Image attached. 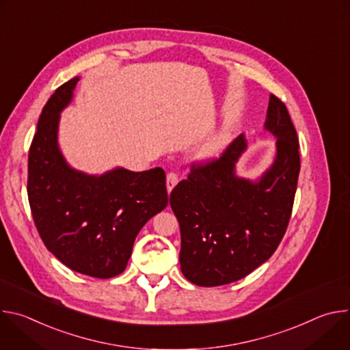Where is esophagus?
Here are the masks:
<instances>
[{
  "label": "esophagus",
  "mask_w": 350,
  "mask_h": 350,
  "mask_svg": "<svg viewBox=\"0 0 350 350\" xmlns=\"http://www.w3.org/2000/svg\"><path fill=\"white\" fill-rule=\"evenodd\" d=\"M178 183V177L176 173H169L167 177H166V188H167V192L170 193L173 191V188L177 185Z\"/></svg>",
  "instance_id": "34e87169"
}]
</instances>
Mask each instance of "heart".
<instances>
[{
	"label": "heart",
	"instance_id": "obj_1",
	"mask_svg": "<svg viewBox=\"0 0 350 350\" xmlns=\"http://www.w3.org/2000/svg\"><path fill=\"white\" fill-rule=\"evenodd\" d=\"M230 138H231V131L228 127H224L220 131L215 133L201 146H199L196 152V159L202 162H209L216 159L228 145Z\"/></svg>",
	"mask_w": 350,
	"mask_h": 350
}]
</instances>
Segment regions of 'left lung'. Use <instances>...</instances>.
I'll return each instance as SVG.
<instances>
[{
  "instance_id": "8db88e82",
  "label": "left lung",
  "mask_w": 350,
  "mask_h": 350,
  "mask_svg": "<svg viewBox=\"0 0 350 350\" xmlns=\"http://www.w3.org/2000/svg\"><path fill=\"white\" fill-rule=\"evenodd\" d=\"M265 130L275 138V155L260 176L237 174L247 149L241 134L219 161L192 167L170 193L181 232V271L195 285L217 286L246 277L270 259L286 231L301 159L291 116L273 94Z\"/></svg>"
}]
</instances>
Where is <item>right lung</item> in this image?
I'll return each instance as SVG.
<instances>
[{
	"instance_id": "add662e5",
	"label": "right lung",
	"mask_w": 350,
	"mask_h": 350,
	"mask_svg": "<svg viewBox=\"0 0 350 350\" xmlns=\"http://www.w3.org/2000/svg\"><path fill=\"white\" fill-rule=\"evenodd\" d=\"M79 80L57 88L42 108L29 152V204L44 245L59 262L109 278L124 271L144 224L167 206L166 174L120 166L88 174L68 163L58 131Z\"/></svg>"
}]
</instances>
